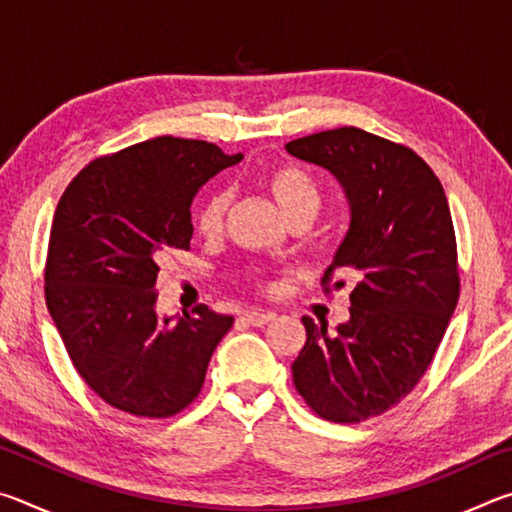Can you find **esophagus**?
Masks as SVG:
<instances>
[{"instance_id": "obj_1", "label": "esophagus", "mask_w": 512, "mask_h": 512, "mask_svg": "<svg viewBox=\"0 0 512 512\" xmlns=\"http://www.w3.org/2000/svg\"><path fill=\"white\" fill-rule=\"evenodd\" d=\"M241 320H246V323H248V325H253V327H264L266 323H271V320H273V314H271V311L250 309V311H246L244 316H241Z\"/></svg>"}]
</instances>
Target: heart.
Segmentation results:
<instances>
[{
    "instance_id": "1",
    "label": "heart",
    "mask_w": 512,
    "mask_h": 512,
    "mask_svg": "<svg viewBox=\"0 0 512 512\" xmlns=\"http://www.w3.org/2000/svg\"><path fill=\"white\" fill-rule=\"evenodd\" d=\"M262 185L273 201L280 205L289 221L296 219H309L314 221L323 203V192H320V183L311 171L300 167L296 162H277L271 164L262 173ZM230 196L228 192H212L205 198L196 212V230L198 235L207 239L219 237L225 228V214H228ZM250 282L259 291H271L262 275H250Z\"/></svg>"
}]
</instances>
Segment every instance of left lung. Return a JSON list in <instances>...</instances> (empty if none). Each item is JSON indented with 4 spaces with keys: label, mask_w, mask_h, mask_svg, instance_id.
<instances>
[{
    "label": "left lung",
    "mask_w": 512,
    "mask_h": 512,
    "mask_svg": "<svg viewBox=\"0 0 512 512\" xmlns=\"http://www.w3.org/2000/svg\"><path fill=\"white\" fill-rule=\"evenodd\" d=\"M341 180L352 223L323 277L325 296L350 282V320L307 341L293 386L318 418L357 424L391 411L427 372L452 318L461 271L445 189L400 142L341 126L287 144Z\"/></svg>",
    "instance_id": "1"
}]
</instances>
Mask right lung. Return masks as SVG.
Listing matches in <instances>:
<instances>
[{"label": "right lung", "mask_w": 512, "mask_h": 512, "mask_svg": "<svg viewBox=\"0 0 512 512\" xmlns=\"http://www.w3.org/2000/svg\"><path fill=\"white\" fill-rule=\"evenodd\" d=\"M244 155L162 135L101 155L60 196L45 262V300L76 372L112 409L171 418L201 393L207 363L235 323L198 305L155 314L169 250H189L196 189Z\"/></svg>", "instance_id": "add662e5"}]
</instances>
